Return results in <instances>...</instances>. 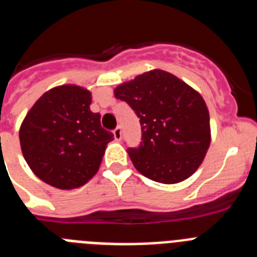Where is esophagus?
Masks as SVG:
<instances>
[{
    "mask_svg": "<svg viewBox=\"0 0 257 257\" xmlns=\"http://www.w3.org/2000/svg\"><path fill=\"white\" fill-rule=\"evenodd\" d=\"M113 135H114V139L117 140V142H121V139H122V130H121V127H119V126L115 127L114 130H113Z\"/></svg>",
    "mask_w": 257,
    "mask_h": 257,
    "instance_id": "34e87169",
    "label": "esophagus"
}]
</instances>
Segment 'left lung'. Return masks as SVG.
<instances>
[{"label": "left lung", "mask_w": 257, "mask_h": 257, "mask_svg": "<svg viewBox=\"0 0 257 257\" xmlns=\"http://www.w3.org/2000/svg\"><path fill=\"white\" fill-rule=\"evenodd\" d=\"M114 96L140 118L142 143L127 149L140 174L176 184L197 171L211 142L210 114L199 92L174 74L154 69L115 87Z\"/></svg>", "instance_id": "1"}]
</instances>
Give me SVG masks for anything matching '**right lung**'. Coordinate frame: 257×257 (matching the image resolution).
Masks as SVG:
<instances>
[{
    "label": "right lung",
    "instance_id": "obj_1",
    "mask_svg": "<svg viewBox=\"0 0 257 257\" xmlns=\"http://www.w3.org/2000/svg\"><path fill=\"white\" fill-rule=\"evenodd\" d=\"M91 92L63 85L45 92L19 131L23 156L37 178L59 189L82 187L99 170L113 134L90 110Z\"/></svg>",
    "mask_w": 257,
    "mask_h": 257
}]
</instances>
